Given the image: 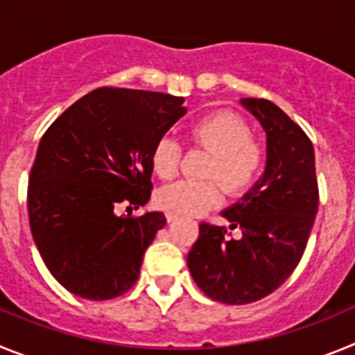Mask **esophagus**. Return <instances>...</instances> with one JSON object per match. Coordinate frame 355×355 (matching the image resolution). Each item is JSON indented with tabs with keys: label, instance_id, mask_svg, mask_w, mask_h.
Returning <instances> with one entry per match:
<instances>
[{
	"label": "esophagus",
	"instance_id": "esophagus-1",
	"mask_svg": "<svg viewBox=\"0 0 355 355\" xmlns=\"http://www.w3.org/2000/svg\"><path fill=\"white\" fill-rule=\"evenodd\" d=\"M165 216H167V222H174L175 218H180V215H175V213H171V211H168Z\"/></svg>",
	"mask_w": 355,
	"mask_h": 355
}]
</instances>
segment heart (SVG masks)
I'll return each instance as SVG.
<instances>
[{
  "label": "heart",
  "mask_w": 355,
  "mask_h": 355,
  "mask_svg": "<svg viewBox=\"0 0 355 355\" xmlns=\"http://www.w3.org/2000/svg\"><path fill=\"white\" fill-rule=\"evenodd\" d=\"M252 131L240 115L216 112L192 122L188 139L196 147L213 153L206 167V178L215 180H181L159 188L156 202L175 215H200L222 200L220 179L231 193L249 190L265 167V147L250 139ZM183 147L180 140L163 135L150 150V167L162 180H171L180 172Z\"/></svg>",
  "instance_id": "obj_1"
}]
</instances>
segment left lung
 <instances>
[{
  "label": "left lung",
  "instance_id": "left-lung-1",
  "mask_svg": "<svg viewBox=\"0 0 355 355\" xmlns=\"http://www.w3.org/2000/svg\"><path fill=\"white\" fill-rule=\"evenodd\" d=\"M241 105L266 133L265 174L240 202L222 211L231 229H241L240 240L225 227L202 222L187 258L197 286L229 306L256 302L290 277L318 211L309 137L268 99L245 97Z\"/></svg>",
  "mask_w": 355,
  "mask_h": 355
}]
</instances>
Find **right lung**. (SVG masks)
Returning <instances> with one entry per match:
<instances>
[{
    "label": "right lung",
    "mask_w": 355,
    "mask_h": 355,
    "mask_svg": "<svg viewBox=\"0 0 355 355\" xmlns=\"http://www.w3.org/2000/svg\"><path fill=\"white\" fill-rule=\"evenodd\" d=\"M183 97L101 87L69 106L40 139L28 183L35 245L71 293L110 300L139 279L159 211L119 216L149 200L150 150L187 110Z\"/></svg>",
    "instance_id": "right-lung-1"
}]
</instances>
